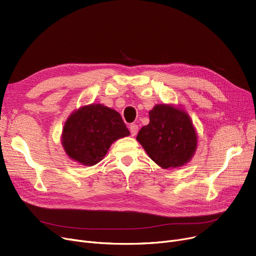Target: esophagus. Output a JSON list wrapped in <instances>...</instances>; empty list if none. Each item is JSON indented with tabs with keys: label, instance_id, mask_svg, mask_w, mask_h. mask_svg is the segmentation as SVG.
I'll return each mask as SVG.
<instances>
[{
	"label": "esophagus",
	"instance_id": "34e87169",
	"mask_svg": "<svg viewBox=\"0 0 256 256\" xmlns=\"http://www.w3.org/2000/svg\"><path fill=\"white\" fill-rule=\"evenodd\" d=\"M138 130H139V128H138V126L135 124H132L130 126V130L132 136H136L137 132H138Z\"/></svg>",
	"mask_w": 256,
	"mask_h": 256
}]
</instances>
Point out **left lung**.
<instances>
[{"mask_svg":"<svg viewBox=\"0 0 256 256\" xmlns=\"http://www.w3.org/2000/svg\"><path fill=\"white\" fill-rule=\"evenodd\" d=\"M193 121L180 106L156 104L150 111V124L137 136L146 154L163 169L189 163L197 150Z\"/></svg>","mask_w":256,"mask_h":256,"instance_id":"left-lung-1","label":"left lung"}]
</instances>
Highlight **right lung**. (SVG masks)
<instances>
[{"label": "right lung", "mask_w": 256, "mask_h": 256, "mask_svg": "<svg viewBox=\"0 0 256 256\" xmlns=\"http://www.w3.org/2000/svg\"><path fill=\"white\" fill-rule=\"evenodd\" d=\"M130 135L120 114L102 104L74 110L65 121L61 143L72 160L93 166L104 158L112 143Z\"/></svg>", "instance_id": "right-lung-1"}]
</instances>
